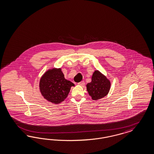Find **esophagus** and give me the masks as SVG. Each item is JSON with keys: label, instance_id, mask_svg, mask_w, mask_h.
<instances>
[{"label": "esophagus", "instance_id": "obj_1", "mask_svg": "<svg viewBox=\"0 0 154 154\" xmlns=\"http://www.w3.org/2000/svg\"><path fill=\"white\" fill-rule=\"evenodd\" d=\"M85 84V82H84V81H82V82H79V83H78V85L81 86H83Z\"/></svg>", "mask_w": 154, "mask_h": 154}]
</instances>
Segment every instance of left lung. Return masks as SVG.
<instances>
[{
	"label": "left lung",
	"instance_id": "left-lung-1",
	"mask_svg": "<svg viewBox=\"0 0 154 154\" xmlns=\"http://www.w3.org/2000/svg\"><path fill=\"white\" fill-rule=\"evenodd\" d=\"M110 86V81L98 70L94 71L91 77V82L86 85L88 93L93 100H98L106 96Z\"/></svg>",
	"mask_w": 154,
	"mask_h": 154
}]
</instances>
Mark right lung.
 Masks as SVG:
<instances>
[{"label":"right lung","mask_w":154,"mask_h":154,"mask_svg":"<svg viewBox=\"0 0 154 154\" xmlns=\"http://www.w3.org/2000/svg\"><path fill=\"white\" fill-rule=\"evenodd\" d=\"M75 86L64 78L61 68H52L47 71L40 80V91L44 98L54 104L65 100L71 87Z\"/></svg>","instance_id":"obj_1"}]
</instances>
